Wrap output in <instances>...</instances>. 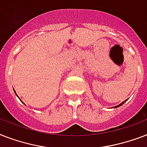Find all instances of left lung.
<instances>
[{
  "mask_svg": "<svg viewBox=\"0 0 147 147\" xmlns=\"http://www.w3.org/2000/svg\"><path fill=\"white\" fill-rule=\"evenodd\" d=\"M126 100H124V101H123V102H122V103H121V104H120V105H117V106H115V107H120V106H121V105H123V103H124V102H125V101H126Z\"/></svg>",
  "mask_w": 147,
  "mask_h": 147,
  "instance_id": "8db88e82",
  "label": "left lung"
}]
</instances>
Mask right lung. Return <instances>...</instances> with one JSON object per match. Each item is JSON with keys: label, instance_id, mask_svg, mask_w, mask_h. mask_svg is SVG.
<instances>
[{"label": "right lung", "instance_id": "1", "mask_svg": "<svg viewBox=\"0 0 147 147\" xmlns=\"http://www.w3.org/2000/svg\"><path fill=\"white\" fill-rule=\"evenodd\" d=\"M14 92H15V91H14ZM15 93H16V92H15Z\"/></svg>", "mask_w": 147, "mask_h": 147}]
</instances>
